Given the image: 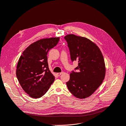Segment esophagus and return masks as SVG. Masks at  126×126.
Wrapping results in <instances>:
<instances>
[{"label": "esophagus", "instance_id": "esophagus-1", "mask_svg": "<svg viewBox=\"0 0 126 126\" xmlns=\"http://www.w3.org/2000/svg\"><path fill=\"white\" fill-rule=\"evenodd\" d=\"M63 73V72H61V73H58L57 74V75L59 76H60V75H61Z\"/></svg>", "mask_w": 126, "mask_h": 126}]
</instances>
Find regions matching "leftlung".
Listing matches in <instances>:
<instances>
[{
	"label": "left lung",
	"mask_w": 126,
	"mask_h": 126,
	"mask_svg": "<svg viewBox=\"0 0 126 126\" xmlns=\"http://www.w3.org/2000/svg\"><path fill=\"white\" fill-rule=\"evenodd\" d=\"M70 51L72 61L78 65L77 72L70 74L66 85L77 98L83 99L91 95L102 84L106 68L103 54L95 43L86 37L68 34L64 37Z\"/></svg>",
	"instance_id": "1"
}]
</instances>
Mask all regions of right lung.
Segmentation results:
<instances>
[{
	"instance_id": "1",
	"label": "right lung",
	"mask_w": 126,
	"mask_h": 126,
	"mask_svg": "<svg viewBox=\"0 0 126 126\" xmlns=\"http://www.w3.org/2000/svg\"><path fill=\"white\" fill-rule=\"evenodd\" d=\"M59 39L58 37H51L34 42L23 51L18 60L16 77L23 90L32 98L44 95L54 81L47 55L57 45Z\"/></svg>"
}]
</instances>
